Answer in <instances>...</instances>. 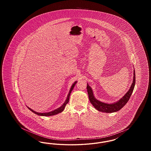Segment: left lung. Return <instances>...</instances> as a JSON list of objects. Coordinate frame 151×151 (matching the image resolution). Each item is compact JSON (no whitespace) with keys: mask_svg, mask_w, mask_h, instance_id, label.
Returning a JSON list of instances; mask_svg holds the SVG:
<instances>
[{"mask_svg":"<svg viewBox=\"0 0 151 151\" xmlns=\"http://www.w3.org/2000/svg\"><path fill=\"white\" fill-rule=\"evenodd\" d=\"M135 85V72L134 70L133 81L129 88V90L119 100L112 104L105 103L97 100L94 96L93 92L91 87L89 86L88 83H87L86 88H87V92L88 94L89 101L94 108L101 112L110 113H114V112L119 111L127 104L128 101L129 100L131 94L132 93Z\"/></svg>","mask_w":151,"mask_h":151,"instance_id":"obj_1","label":"left lung"}]
</instances>
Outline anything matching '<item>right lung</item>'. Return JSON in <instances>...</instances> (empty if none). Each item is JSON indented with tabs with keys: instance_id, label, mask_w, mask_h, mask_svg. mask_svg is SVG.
Instances as JSON below:
<instances>
[{
	"instance_id": "add662e5",
	"label": "right lung",
	"mask_w": 151,
	"mask_h": 151,
	"mask_svg": "<svg viewBox=\"0 0 151 151\" xmlns=\"http://www.w3.org/2000/svg\"><path fill=\"white\" fill-rule=\"evenodd\" d=\"M77 81H75L74 83H73V84H72V86L71 87V88H70V91H69V93L68 94V95H67V98H66V100L65 101V102L63 104V105L61 106H60L59 108H57V109H55L54 110H52V111H49V112H47V113H38V112H37V111H34L33 110H32V109H30V108H29V107H28V108L30 110H31L32 112H33L35 114H36L37 115H40V116H52V115H56V114H59V113H61V112H62L63 110H64V109H65V105H67V104L69 102V100H70V94H71V92H72V90H73V88H74V86H75V84L77 83Z\"/></svg>"
}]
</instances>
